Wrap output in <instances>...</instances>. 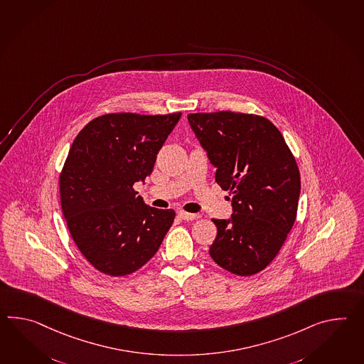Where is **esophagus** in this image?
<instances>
[{
  "instance_id": "1",
  "label": "esophagus",
  "mask_w": 364,
  "mask_h": 364,
  "mask_svg": "<svg viewBox=\"0 0 364 364\" xmlns=\"http://www.w3.org/2000/svg\"><path fill=\"white\" fill-rule=\"evenodd\" d=\"M178 218L183 220H194L198 218V214H192V213H186V211H178Z\"/></svg>"
}]
</instances>
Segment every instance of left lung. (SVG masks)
Masks as SVG:
<instances>
[{
	"label": "left lung",
	"instance_id": "8db88e82",
	"mask_svg": "<svg viewBox=\"0 0 364 364\" xmlns=\"http://www.w3.org/2000/svg\"><path fill=\"white\" fill-rule=\"evenodd\" d=\"M188 122L217 168V184L232 196L231 218L213 219L218 234L211 259L232 274H256L274 259L296 218L295 158L281 132L262 116L191 113Z\"/></svg>",
	"mask_w": 364,
	"mask_h": 364
}]
</instances>
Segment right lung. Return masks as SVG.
I'll use <instances>...</instances> for the list:
<instances>
[{
	"label": "right lung",
	"instance_id": "right-lung-1",
	"mask_svg": "<svg viewBox=\"0 0 364 364\" xmlns=\"http://www.w3.org/2000/svg\"><path fill=\"white\" fill-rule=\"evenodd\" d=\"M180 117L181 112L108 113L74 139L60 175L61 208L75 245L99 272L134 273L172 226L175 211L146 205L133 186L153 172Z\"/></svg>",
	"mask_w": 364,
	"mask_h": 364
}]
</instances>
